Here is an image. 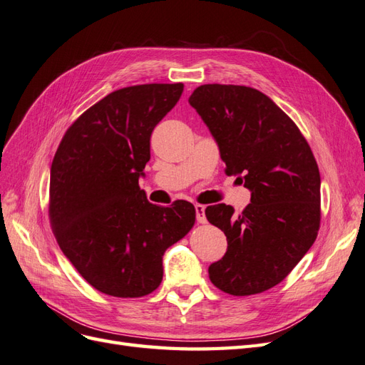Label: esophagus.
I'll use <instances>...</instances> for the list:
<instances>
[{
    "mask_svg": "<svg viewBox=\"0 0 365 365\" xmlns=\"http://www.w3.org/2000/svg\"><path fill=\"white\" fill-rule=\"evenodd\" d=\"M196 210V220L200 224H205L207 222V217H205V205L202 204H196L195 205Z\"/></svg>",
    "mask_w": 365,
    "mask_h": 365,
    "instance_id": "obj_1",
    "label": "esophagus"
}]
</instances>
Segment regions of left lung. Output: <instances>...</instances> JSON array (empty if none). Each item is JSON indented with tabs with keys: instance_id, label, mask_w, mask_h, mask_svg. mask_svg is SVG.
I'll use <instances>...</instances> for the list:
<instances>
[{
	"instance_id": "8db88e82",
	"label": "left lung",
	"mask_w": 365,
	"mask_h": 365,
	"mask_svg": "<svg viewBox=\"0 0 365 365\" xmlns=\"http://www.w3.org/2000/svg\"><path fill=\"white\" fill-rule=\"evenodd\" d=\"M189 103L216 140L225 173L251 192L240 215L225 204L205 208L227 236L225 256L208 267L210 280L231 295L279 284L312 247L319 230V170L294 121L250 86H197Z\"/></svg>"
}]
</instances>
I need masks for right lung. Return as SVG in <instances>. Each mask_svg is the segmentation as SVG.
Wrapping results in <instances>:
<instances>
[{
    "mask_svg": "<svg viewBox=\"0 0 365 365\" xmlns=\"http://www.w3.org/2000/svg\"><path fill=\"white\" fill-rule=\"evenodd\" d=\"M182 90V83H148L108 94L67 129L53 158V233L77 272L103 294L155 291L165 250L195 224L193 204H150L138 185L152 130Z\"/></svg>",
    "mask_w": 365,
    "mask_h": 365,
    "instance_id": "1",
    "label": "right lung"
}]
</instances>
